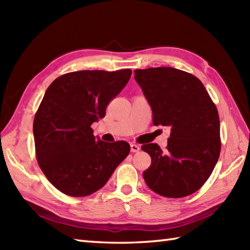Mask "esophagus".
Segmentation results:
<instances>
[{"label": "esophagus", "instance_id": "esophagus-1", "mask_svg": "<svg viewBox=\"0 0 250 250\" xmlns=\"http://www.w3.org/2000/svg\"><path fill=\"white\" fill-rule=\"evenodd\" d=\"M130 146H131V151L132 152H139L140 149H141V147L139 145H136V144H131Z\"/></svg>", "mask_w": 250, "mask_h": 250}]
</instances>
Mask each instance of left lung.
Returning a JSON list of instances; mask_svg holds the SVG:
<instances>
[{
  "instance_id": "left-lung-1",
  "label": "left lung",
  "mask_w": 250,
  "mask_h": 250,
  "mask_svg": "<svg viewBox=\"0 0 250 250\" xmlns=\"http://www.w3.org/2000/svg\"><path fill=\"white\" fill-rule=\"evenodd\" d=\"M135 81L152 109L155 125L171 126L166 150L156 143L142 149L151 164L148 187L166 198L194 193L210 176L220 155L218 110L198 77L174 67L135 70Z\"/></svg>"
}]
</instances>
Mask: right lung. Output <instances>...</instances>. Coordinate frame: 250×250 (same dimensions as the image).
I'll return each mask as SVG.
<instances>
[{"label": "right lung", "instance_id": "right-lung-1", "mask_svg": "<svg viewBox=\"0 0 250 250\" xmlns=\"http://www.w3.org/2000/svg\"><path fill=\"white\" fill-rule=\"evenodd\" d=\"M130 68L78 71L55 79L33 121L35 155L47 179L75 198L94 193L107 183L130 152L129 143L95 140L91 125L128 83Z\"/></svg>", "mask_w": 250, "mask_h": 250}]
</instances>
